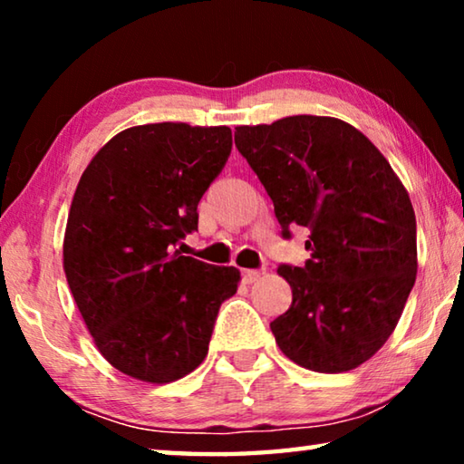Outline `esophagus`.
<instances>
[{"instance_id":"34e87169","label":"esophagus","mask_w":464,"mask_h":464,"mask_svg":"<svg viewBox=\"0 0 464 464\" xmlns=\"http://www.w3.org/2000/svg\"><path fill=\"white\" fill-rule=\"evenodd\" d=\"M260 276H262L260 270H243L241 272V278H243V282H246V285H251V282H256Z\"/></svg>"}]
</instances>
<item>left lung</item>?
<instances>
[{"mask_svg":"<svg viewBox=\"0 0 464 464\" xmlns=\"http://www.w3.org/2000/svg\"><path fill=\"white\" fill-rule=\"evenodd\" d=\"M274 202L282 237L307 227L303 268L282 264L293 304L270 324L298 366L343 372L389 340L418 274L410 194L362 132L329 116L235 129Z\"/></svg>","mask_w":464,"mask_h":464,"instance_id":"obj_1","label":"left lung"}]
</instances>
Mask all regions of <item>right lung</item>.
Masks as SVG:
<instances>
[{
	"label": "right lung",
	"mask_w": 464,
	"mask_h": 464,
	"mask_svg": "<svg viewBox=\"0 0 464 464\" xmlns=\"http://www.w3.org/2000/svg\"><path fill=\"white\" fill-rule=\"evenodd\" d=\"M229 127L157 122L110 139L85 168L63 266L100 354L145 382L192 372L239 270L182 256L198 202L231 155Z\"/></svg>",
	"instance_id": "1"
}]
</instances>
